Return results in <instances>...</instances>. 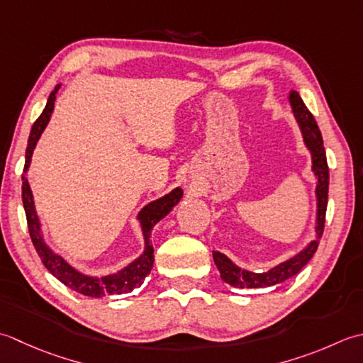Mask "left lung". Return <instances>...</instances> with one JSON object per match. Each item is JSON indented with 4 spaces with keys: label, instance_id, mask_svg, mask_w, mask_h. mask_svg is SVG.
Instances as JSON below:
<instances>
[{
    "label": "left lung",
    "instance_id": "obj_1",
    "mask_svg": "<svg viewBox=\"0 0 363 363\" xmlns=\"http://www.w3.org/2000/svg\"><path fill=\"white\" fill-rule=\"evenodd\" d=\"M290 103L293 106V113L296 119L299 122V127L304 135V140L307 147L312 152L313 160V172L318 179L316 184V197H318V220H316V240L308 244V246L294 255L290 260L277 264L276 268L263 272V274H257V272H250L246 269H241L235 266L228 258L214 250L213 258L216 263L220 279L225 284L232 285L235 288H266L277 284H282L285 280L291 279L293 276L304 268V266L312 260L313 254L316 252L320 238L324 232V223H326V210H328V192H329V166L326 160V150L323 145V136L321 131L318 128V123L315 121L313 114L310 113L307 106L302 101L301 95L291 91L290 94Z\"/></svg>",
    "mask_w": 363,
    "mask_h": 363
}]
</instances>
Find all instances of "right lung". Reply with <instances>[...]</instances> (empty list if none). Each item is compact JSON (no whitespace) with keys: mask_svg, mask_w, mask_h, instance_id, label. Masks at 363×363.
<instances>
[{"mask_svg":"<svg viewBox=\"0 0 363 363\" xmlns=\"http://www.w3.org/2000/svg\"><path fill=\"white\" fill-rule=\"evenodd\" d=\"M59 87L61 86H56L55 91L50 94L47 106L42 111L39 119L34 122L31 133H29V139H28L26 162H25L23 175H21V182H23V184H21V199H23L29 236H31V241L35 247V252L40 257V260L43 264H45V268L57 280H61L65 286L72 288L73 291H78L84 296H91V298H103V296H108V294L130 293L135 290V288L144 284L145 277L150 274V271L153 268L155 257H153V246H152V240H150V232H152L153 225L157 224L160 219L164 218L166 214L180 202L183 191H182V188H177L172 192H169L167 196L158 199V201L149 203L147 206H144L143 210H140L138 218L140 220V225H143V232H144V238H145V250H144V254L138 258V260L128 264L125 269L117 272V274L106 276V277H89V276L81 274V272H78L77 269H73L72 266L69 263H65L61 257L51 252V250L45 246V242H43V240H42L40 224H39V219H37L35 208H34L33 192H31V188H29L28 179L25 174L29 167V162H31L33 150L37 144V140H39L42 131L45 130L47 123L51 117V113H53L56 92L59 91Z\"/></svg>","mask_w":363,"mask_h":363,"instance_id":"add662e5","label":"right lung"}]
</instances>
